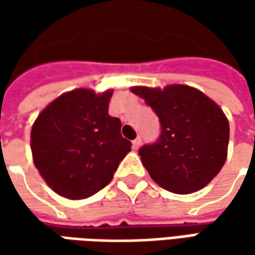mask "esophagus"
<instances>
[{
    "mask_svg": "<svg viewBox=\"0 0 255 255\" xmlns=\"http://www.w3.org/2000/svg\"><path fill=\"white\" fill-rule=\"evenodd\" d=\"M132 144H133V149H134V150H136V149H139V146L142 144V137H140V136H139V137H136V139H134V140L132 142Z\"/></svg>",
    "mask_w": 255,
    "mask_h": 255,
    "instance_id": "34e87169",
    "label": "esophagus"
}]
</instances>
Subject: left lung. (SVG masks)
I'll use <instances>...</instances> for the list:
<instances>
[{
	"instance_id": "left-lung-1",
	"label": "left lung",
	"mask_w": 255,
	"mask_h": 255,
	"mask_svg": "<svg viewBox=\"0 0 255 255\" xmlns=\"http://www.w3.org/2000/svg\"><path fill=\"white\" fill-rule=\"evenodd\" d=\"M132 92L157 115V140L139 149L143 166L166 190L187 194L203 189L227 157L230 128L219 105L194 88L136 86Z\"/></svg>"
}]
</instances>
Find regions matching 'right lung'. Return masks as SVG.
Segmentation results:
<instances>
[{"label":"right lung","instance_id":"obj_1","mask_svg":"<svg viewBox=\"0 0 255 255\" xmlns=\"http://www.w3.org/2000/svg\"><path fill=\"white\" fill-rule=\"evenodd\" d=\"M112 91H71L49 103L31 130L35 167L48 186L66 199H85L113 179L132 143L108 109Z\"/></svg>","mask_w":255,"mask_h":255}]
</instances>
